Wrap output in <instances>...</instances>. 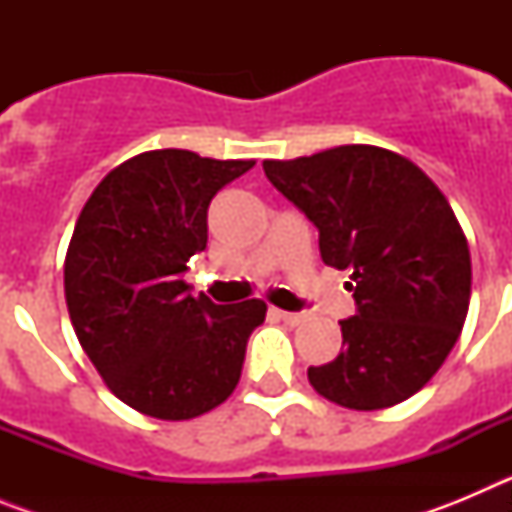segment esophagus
Wrapping results in <instances>:
<instances>
[{
	"mask_svg": "<svg viewBox=\"0 0 512 512\" xmlns=\"http://www.w3.org/2000/svg\"><path fill=\"white\" fill-rule=\"evenodd\" d=\"M279 318L284 320L287 325H300L305 320V312H287V310H277Z\"/></svg>",
	"mask_w": 512,
	"mask_h": 512,
	"instance_id": "esophagus-1",
	"label": "esophagus"
}]
</instances>
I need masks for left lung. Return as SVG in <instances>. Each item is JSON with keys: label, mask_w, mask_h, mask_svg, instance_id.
Returning <instances> with one entry per match:
<instances>
[{"label": "left lung", "mask_w": 512, "mask_h": 512, "mask_svg": "<svg viewBox=\"0 0 512 512\" xmlns=\"http://www.w3.org/2000/svg\"><path fill=\"white\" fill-rule=\"evenodd\" d=\"M269 179L320 233V256L348 269L356 315L343 351L307 379L348 410H382L431 382L459 338L472 259L449 200L423 169L379 146L264 161Z\"/></svg>", "instance_id": "obj_1"}]
</instances>
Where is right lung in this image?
Here are the masks:
<instances>
[{
    "label": "right lung",
    "mask_w": 512,
    "mask_h": 512,
    "mask_svg": "<svg viewBox=\"0 0 512 512\" xmlns=\"http://www.w3.org/2000/svg\"><path fill=\"white\" fill-rule=\"evenodd\" d=\"M256 161L164 148L104 176L71 235L63 292L84 354L112 395L158 420L210 413L241 379L266 302L192 297L184 271L207 246V207Z\"/></svg>",
    "instance_id": "add662e5"
}]
</instances>
